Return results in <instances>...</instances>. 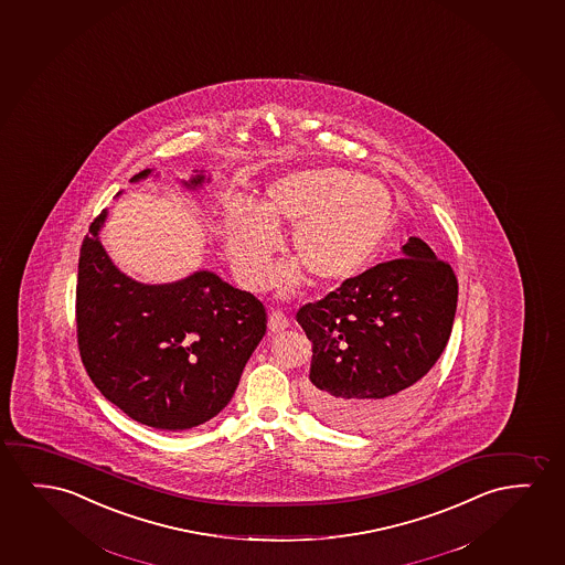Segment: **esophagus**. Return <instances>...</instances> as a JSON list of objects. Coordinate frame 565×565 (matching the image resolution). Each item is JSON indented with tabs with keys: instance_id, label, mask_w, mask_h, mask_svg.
I'll list each match as a JSON object with an SVG mask.
<instances>
[{
	"instance_id": "1",
	"label": "esophagus",
	"mask_w": 565,
	"mask_h": 565,
	"mask_svg": "<svg viewBox=\"0 0 565 565\" xmlns=\"http://www.w3.org/2000/svg\"><path fill=\"white\" fill-rule=\"evenodd\" d=\"M268 328L274 333L284 332L286 328H289V318L281 310H271L268 315Z\"/></svg>"
}]
</instances>
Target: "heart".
<instances>
[{"label":"heart","instance_id":"obj_1","mask_svg":"<svg viewBox=\"0 0 565 565\" xmlns=\"http://www.w3.org/2000/svg\"><path fill=\"white\" fill-rule=\"evenodd\" d=\"M394 212V196L380 179L345 168L294 171L268 185L258 209L245 199L227 204L225 245L241 281L260 289L270 281L278 232L294 226L295 263L278 271L279 291L294 294L307 278L338 287L379 255Z\"/></svg>","mask_w":565,"mask_h":565}]
</instances>
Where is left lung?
<instances>
[{
	"label": "left lung",
	"mask_w": 565,
	"mask_h": 565,
	"mask_svg": "<svg viewBox=\"0 0 565 565\" xmlns=\"http://www.w3.org/2000/svg\"><path fill=\"white\" fill-rule=\"evenodd\" d=\"M402 253L297 312L312 341L305 397L317 417L343 430H374L405 415L451 333V266L418 237Z\"/></svg>",
	"instance_id": "left-lung-1"
}]
</instances>
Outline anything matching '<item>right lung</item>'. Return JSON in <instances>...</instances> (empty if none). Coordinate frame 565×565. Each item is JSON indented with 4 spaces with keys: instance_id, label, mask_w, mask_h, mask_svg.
<instances>
[{
    "instance_id": "add662e5",
    "label": "right lung",
    "mask_w": 565,
    "mask_h": 565,
    "mask_svg": "<svg viewBox=\"0 0 565 565\" xmlns=\"http://www.w3.org/2000/svg\"><path fill=\"white\" fill-rule=\"evenodd\" d=\"M142 170L131 183L147 179ZM210 181L196 171L186 189ZM102 210L88 230L77 278V340L102 395L140 425L186 430L230 403L241 374L266 333L255 295L199 270L148 286L125 276L102 247Z\"/></svg>"
}]
</instances>
